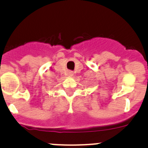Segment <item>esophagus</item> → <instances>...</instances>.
Returning <instances> with one entry per match:
<instances>
[{
	"label": "esophagus",
	"instance_id": "esophagus-1",
	"mask_svg": "<svg viewBox=\"0 0 148 148\" xmlns=\"http://www.w3.org/2000/svg\"><path fill=\"white\" fill-rule=\"evenodd\" d=\"M68 74H69V75H70V76H72L73 75V72H72V71H69Z\"/></svg>",
	"mask_w": 148,
	"mask_h": 148
}]
</instances>
